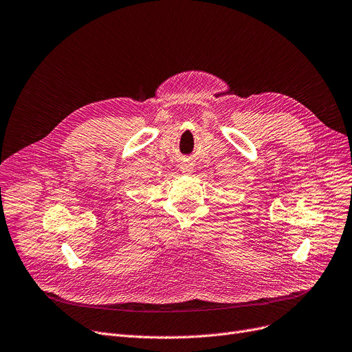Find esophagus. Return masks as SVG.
<instances>
[{"label":"esophagus","instance_id":"obj_1","mask_svg":"<svg viewBox=\"0 0 352 352\" xmlns=\"http://www.w3.org/2000/svg\"><path fill=\"white\" fill-rule=\"evenodd\" d=\"M179 171L184 173V174H188V173L192 171V166H191V164H188V162H183V164L179 165Z\"/></svg>","mask_w":352,"mask_h":352}]
</instances>
